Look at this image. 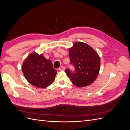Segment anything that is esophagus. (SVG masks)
<instances>
[{"label":"esophagus","mask_w":130,"mask_h":130,"mask_svg":"<svg viewBox=\"0 0 130 130\" xmlns=\"http://www.w3.org/2000/svg\"><path fill=\"white\" fill-rule=\"evenodd\" d=\"M65 69H66V67H64V66H62V67H59L58 68V70L60 71H64Z\"/></svg>","instance_id":"esophagus-1"}]
</instances>
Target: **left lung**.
<instances>
[{
    "mask_svg": "<svg viewBox=\"0 0 130 130\" xmlns=\"http://www.w3.org/2000/svg\"><path fill=\"white\" fill-rule=\"evenodd\" d=\"M71 63L75 67V72L66 70L73 84L82 88L92 84L99 74L100 59L99 55L88 44L75 42L69 48Z\"/></svg>",
    "mask_w": 130,
    "mask_h": 130,
    "instance_id": "left-lung-1",
    "label": "left lung"
}]
</instances>
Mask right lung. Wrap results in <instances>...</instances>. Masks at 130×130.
I'll use <instances>...</instances> for the list:
<instances>
[{"instance_id":"add662e5","label":"right lung","mask_w":130,"mask_h":130,"mask_svg":"<svg viewBox=\"0 0 130 130\" xmlns=\"http://www.w3.org/2000/svg\"><path fill=\"white\" fill-rule=\"evenodd\" d=\"M22 71L28 83L40 88H47L52 84L57 74L51 60L36 52L30 53L25 58Z\"/></svg>"}]
</instances>
